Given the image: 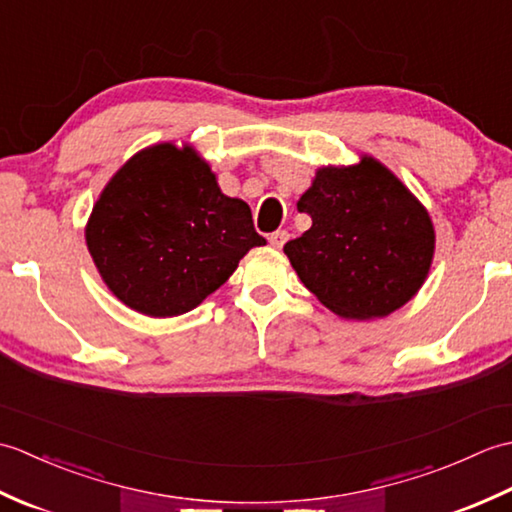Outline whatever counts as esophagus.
<instances>
[{
	"mask_svg": "<svg viewBox=\"0 0 512 512\" xmlns=\"http://www.w3.org/2000/svg\"><path fill=\"white\" fill-rule=\"evenodd\" d=\"M288 231H275V233H270V237H268V242L270 244H273L275 248H281V246H284L286 242H288Z\"/></svg>",
	"mask_w": 512,
	"mask_h": 512,
	"instance_id": "34e87169",
	"label": "esophagus"
}]
</instances>
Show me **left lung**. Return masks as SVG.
Returning a JSON list of instances; mask_svg holds the SVG:
<instances>
[{"label": "left lung", "instance_id": "left-lung-1", "mask_svg": "<svg viewBox=\"0 0 512 512\" xmlns=\"http://www.w3.org/2000/svg\"><path fill=\"white\" fill-rule=\"evenodd\" d=\"M312 226L284 246L312 295L345 319H376L416 295L433 257L422 204L374 158L325 167L297 204Z\"/></svg>", "mask_w": 512, "mask_h": 512}]
</instances>
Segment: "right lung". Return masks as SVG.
Instances as JSON below:
<instances>
[{
    "mask_svg": "<svg viewBox=\"0 0 512 512\" xmlns=\"http://www.w3.org/2000/svg\"><path fill=\"white\" fill-rule=\"evenodd\" d=\"M90 255L125 306L149 317L193 310L266 239L248 204L226 198L191 147L156 145L116 173L96 202Z\"/></svg>",
    "mask_w": 512,
    "mask_h": 512,
    "instance_id": "1",
    "label": "right lung"
}]
</instances>
